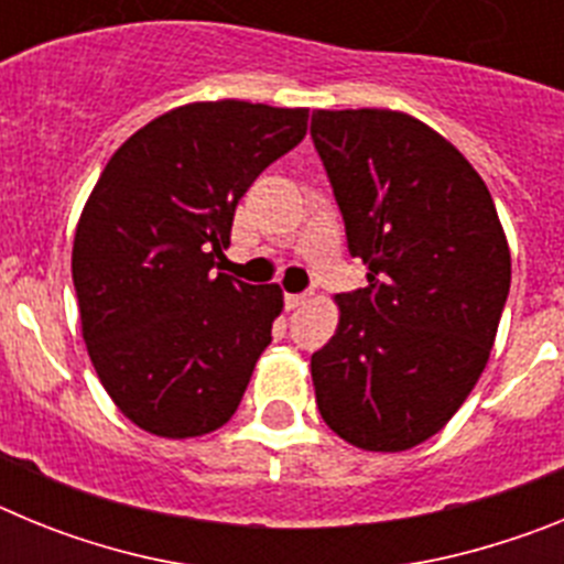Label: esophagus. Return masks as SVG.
<instances>
[{
    "mask_svg": "<svg viewBox=\"0 0 564 564\" xmlns=\"http://www.w3.org/2000/svg\"><path fill=\"white\" fill-rule=\"evenodd\" d=\"M307 302V293H285V307L288 311H296Z\"/></svg>",
    "mask_w": 564,
    "mask_h": 564,
    "instance_id": "esophagus-1",
    "label": "esophagus"
}]
</instances>
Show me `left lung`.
<instances>
[{
  "label": "left lung",
  "instance_id": "left-lung-1",
  "mask_svg": "<svg viewBox=\"0 0 564 564\" xmlns=\"http://www.w3.org/2000/svg\"><path fill=\"white\" fill-rule=\"evenodd\" d=\"M311 138L370 268L311 358L318 412L358 449H412L486 370L511 285L506 234L480 174L412 115L316 109Z\"/></svg>",
  "mask_w": 564,
  "mask_h": 564
}]
</instances>
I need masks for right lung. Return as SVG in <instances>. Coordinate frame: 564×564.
Segmentation results:
<instances>
[{
    "mask_svg": "<svg viewBox=\"0 0 564 564\" xmlns=\"http://www.w3.org/2000/svg\"><path fill=\"white\" fill-rule=\"evenodd\" d=\"M307 132V109L186 104L109 158L73 242L82 330L104 390L152 435L237 412L282 313L279 285L214 273L239 197Z\"/></svg>",
    "mask_w": 564,
    "mask_h": 564,
    "instance_id": "right-lung-1",
    "label": "right lung"
}]
</instances>
